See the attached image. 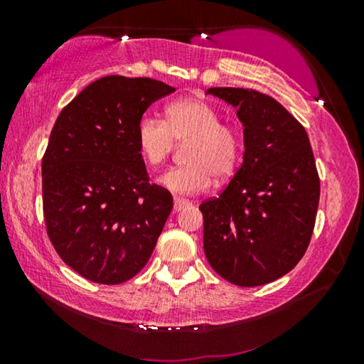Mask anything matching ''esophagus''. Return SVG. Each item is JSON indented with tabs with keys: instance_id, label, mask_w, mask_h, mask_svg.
Here are the masks:
<instances>
[{
	"instance_id": "esophagus-1",
	"label": "esophagus",
	"mask_w": 364,
	"mask_h": 364,
	"mask_svg": "<svg viewBox=\"0 0 364 364\" xmlns=\"http://www.w3.org/2000/svg\"><path fill=\"white\" fill-rule=\"evenodd\" d=\"M191 205V202L186 200V198H181V197H173V212H181L183 208Z\"/></svg>"
}]
</instances>
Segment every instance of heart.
Instances as JSON below:
<instances>
[{
	"label": "heart",
	"instance_id": "heart-1",
	"mask_svg": "<svg viewBox=\"0 0 364 364\" xmlns=\"http://www.w3.org/2000/svg\"><path fill=\"white\" fill-rule=\"evenodd\" d=\"M173 142H188L187 166L168 168L159 183L181 196L205 192L217 181H227L242 161L243 139L237 127L220 124V114L207 101L183 97L168 104L166 122L154 116H142L136 126L139 154L156 167L172 152Z\"/></svg>",
	"mask_w": 364,
	"mask_h": 364
}]
</instances>
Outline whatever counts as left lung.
I'll list each match as a JSON object with an SVG mask.
<instances>
[{
	"instance_id": "left-lung-1",
	"label": "left lung",
	"mask_w": 364,
	"mask_h": 364,
	"mask_svg": "<svg viewBox=\"0 0 364 364\" xmlns=\"http://www.w3.org/2000/svg\"><path fill=\"white\" fill-rule=\"evenodd\" d=\"M237 109L243 162L218 197L203 202V252L222 278L258 287L287 275L305 255L320 178L305 127L267 94L210 87Z\"/></svg>"
}]
</instances>
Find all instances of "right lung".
Instances as JSON below:
<instances>
[{
	"label": "right lung",
	"mask_w": 364,
	"mask_h": 364,
	"mask_svg": "<svg viewBox=\"0 0 364 364\" xmlns=\"http://www.w3.org/2000/svg\"><path fill=\"white\" fill-rule=\"evenodd\" d=\"M176 87L151 77L106 76L59 114L43 157V210L63 262L94 283L117 285L151 258L172 196L149 183L136 126Z\"/></svg>",
	"instance_id": "1"
}]
</instances>
